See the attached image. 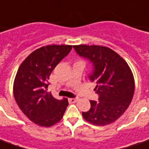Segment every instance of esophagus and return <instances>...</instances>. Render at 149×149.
Wrapping results in <instances>:
<instances>
[{"label": "esophagus", "instance_id": "obj_1", "mask_svg": "<svg viewBox=\"0 0 149 149\" xmlns=\"http://www.w3.org/2000/svg\"><path fill=\"white\" fill-rule=\"evenodd\" d=\"M78 98H69L68 100L70 103H75V102H77L78 101Z\"/></svg>", "mask_w": 149, "mask_h": 149}]
</instances>
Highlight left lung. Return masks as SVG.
I'll return each instance as SVG.
<instances>
[{
  "mask_svg": "<svg viewBox=\"0 0 149 149\" xmlns=\"http://www.w3.org/2000/svg\"><path fill=\"white\" fill-rule=\"evenodd\" d=\"M76 53L93 64L89 76L96 84L98 101L90 100L91 109L83 112L87 122L106 126L118 119L131 104L135 92V79L130 66L119 54L99 45H74Z\"/></svg>",
  "mask_w": 149,
  "mask_h": 149,
  "instance_id": "8db88e82",
  "label": "left lung"
}]
</instances>
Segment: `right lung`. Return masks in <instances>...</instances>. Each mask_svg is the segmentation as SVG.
<instances>
[{
    "label": "right lung",
    "instance_id": "obj_1",
    "mask_svg": "<svg viewBox=\"0 0 149 149\" xmlns=\"http://www.w3.org/2000/svg\"><path fill=\"white\" fill-rule=\"evenodd\" d=\"M72 45H47L35 50L22 62L14 82V96L18 107L31 122L49 127L59 123L68 100H57L48 92L49 76L68 54Z\"/></svg>",
    "mask_w": 149,
    "mask_h": 149
}]
</instances>
